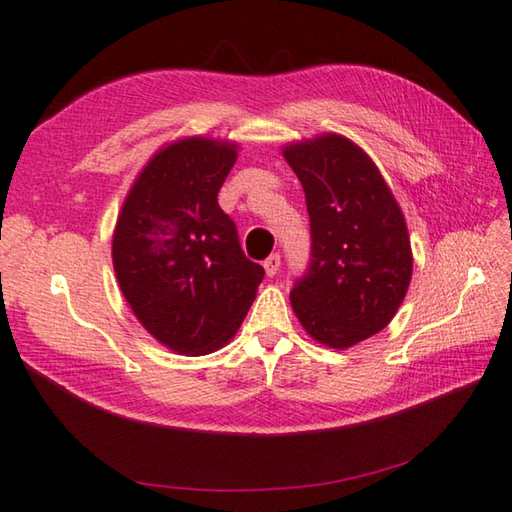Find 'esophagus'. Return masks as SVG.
<instances>
[{
    "label": "esophagus",
    "instance_id": "1",
    "mask_svg": "<svg viewBox=\"0 0 512 512\" xmlns=\"http://www.w3.org/2000/svg\"><path fill=\"white\" fill-rule=\"evenodd\" d=\"M279 266H282V257H279V253H273V255L264 259V268H266V275H268V277L277 275Z\"/></svg>",
    "mask_w": 512,
    "mask_h": 512
}]
</instances>
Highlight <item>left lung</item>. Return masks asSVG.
<instances>
[{"label":"left lung","instance_id":"left-lung-1","mask_svg":"<svg viewBox=\"0 0 512 512\" xmlns=\"http://www.w3.org/2000/svg\"><path fill=\"white\" fill-rule=\"evenodd\" d=\"M306 193L310 264L290 290L306 333L350 348L379 333L413 275L406 219L382 173L350 139L328 133L284 148Z\"/></svg>","mask_w":512,"mask_h":512}]
</instances>
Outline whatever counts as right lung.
I'll return each instance as SVG.
<instances>
[{
	"instance_id": "add662e5",
	"label": "right lung",
	"mask_w": 512,
	"mask_h": 512,
	"mask_svg": "<svg viewBox=\"0 0 512 512\" xmlns=\"http://www.w3.org/2000/svg\"><path fill=\"white\" fill-rule=\"evenodd\" d=\"M235 148L208 137L168 144L139 173L117 217L119 288L148 333L182 355L230 342L264 279L217 204Z\"/></svg>"
}]
</instances>
